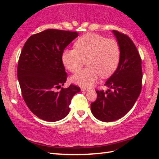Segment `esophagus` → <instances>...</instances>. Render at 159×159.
<instances>
[{
    "label": "esophagus",
    "instance_id": "34e87169",
    "mask_svg": "<svg viewBox=\"0 0 159 159\" xmlns=\"http://www.w3.org/2000/svg\"><path fill=\"white\" fill-rule=\"evenodd\" d=\"M81 90L82 91H88V88H81Z\"/></svg>",
    "mask_w": 159,
    "mask_h": 159
}]
</instances>
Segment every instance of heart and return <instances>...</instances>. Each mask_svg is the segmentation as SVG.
<instances>
[{
  "mask_svg": "<svg viewBox=\"0 0 159 159\" xmlns=\"http://www.w3.org/2000/svg\"><path fill=\"white\" fill-rule=\"evenodd\" d=\"M75 49H66L62 53L64 66L77 72L87 61L88 68L78 72L71 78L74 83L90 87L99 77H109L116 70L120 60V47L114 39L94 34H87L75 43Z\"/></svg>",
  "mask_w": 159,
  "mask_h": 159,
  "instance_id": "b5f03b06",
  "label": "heart"
}]
</instances>
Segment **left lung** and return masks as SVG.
Listing matches in <instances>:
<instances>
[{
  "label": "left lung",
  "instance_id": "obj_1",
  "mask_svg": "<svg viewBox=\"0 0 159 159\" xmlns=\"http://www.w3.org/2000/svg\"><path fill=\"white\" fill-rule=\"evenodd\" d=\"M120 47V60L104 85L106 92L96 90L97 99L90 104L94 116L104 122L116 120L127 114L142 90V60L138 49L127 35L113 30Z\"/></svg>",
  "mask_w": 159,
  "mask_h": 159
}]
</instances>
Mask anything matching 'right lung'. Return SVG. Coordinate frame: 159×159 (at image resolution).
Instances as JSON below:
<instances>
[{"mask_svg": "<svg viewBox=\"0 0 159 159\" xmlns=\"http://www.w3.org/2000/svg\"><path fill=\"white\" fill-rule=\"evenodd\" d=\"M78 36L76 31L47 29L29 37L21 50L17 65L21 95L31 111L42 120L55 122L66 117L72 98L80 91L73 84L61 88L67 79L62 53Z\"/></svg>", "mask_w": 159, "mask_h": 159, "instance_id": "obj_1", "label": "right lung"}]
</instances>
